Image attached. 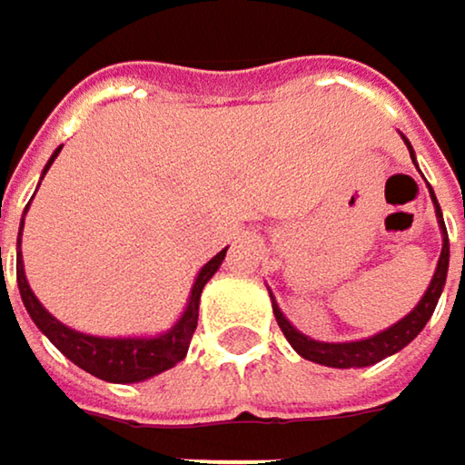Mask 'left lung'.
<instances>
[{
  "instance_id": "obj_1",
  "label": "left lung",
  "mask_w": 465,
  "mask_h": 465,
  "mask_svg": "<svg viewBox=\"0 0 465 465\" xmlns=\"http://www.w3.org/2000/svg\"><path fill=\"white\" fill-rule=\"evenodd\" d=\"M410 147V142H407ZM412 153V147H410ZM412 161H415V153H412ZM433 196V191H430ZM433 204H436V218H439V226L444 233V244H441V255H439V263H436V274L425 291V296L420 299V304L407 315L401 318L396 325L380 331L377 336H369V339H361V341H315L304 333H299L293 325L285 321V315L277 310L274 299H272V307H274V318L282 328L285 339L291 341V347L307 358V361H315V363H323V366H333V369H352V366H371L393 352H399L401 347H407L420 331L425 328V323L430 321L433 310H436V302L441 296V288H444V280H447V266H450V239H447V229H444V221H441V210H439V202L433 196Z\"/></svg>"
}]
</instances>
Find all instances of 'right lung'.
I'll return each mask as SVG.
<instances>
[{
  "label": "right lung",
  "mask_w": 465,
  "mask_h": 465,
  "mask_svg": "<svg viewBox=\"0 0 465 465\" xmlns=\"http://www.w3.org/2000/svg\"><path fill=\"white\" fill-rule=\"evenodd\" d=\"M58 153H61V147L50 155L45 172L50 169V163L55 161ZM21 229H24V221H21ZM18 244H21V239H18ZM223 258H226V250H221L213 261L204 263V269L199 272V277L193 282V291H191V299H188V307H185L183 318L174 323L172 331H166L161 336H153V339H104V336H88V333L72 331L64 323H58L37 302V296L32 293V288L26 282V274H24L21 252L15 258V274H18V291H21L24 307L29 310L32 321L74 366H80L83 371H88V374H94L99 380H107V382H142V380H147L153 374H161V371L172 369L174 363H180L185 358V352L191 347V339H193V331H196V323H199L202 288L218 272Z\"/></svg>",
  "instance_id": "obj_1"
}]
</instances>
